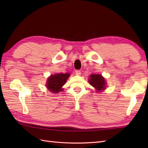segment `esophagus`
<instances>
[{"mask_svg": "<svg viewBox=\"0 0 148 148\" xmlns=\"http://www.w3.org/2000/svg\"><path fill=\"white\" fill-rule=\"evenodd\" d=\"M75 73H76V74L77 75V76H79V75H81V71H79V70H76V71H75Z\"/></svg>", "mask_w": 148, "mask_h": 148, "instance_id": "esophagus-1", "label": "esophagus"}]
</instances>
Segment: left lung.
Returning <instances> with one entry per match:
<instances>
[{
    "mask_svg": "<svg viewBox=\"0 0 148 148\" xmlns=\"http://www.w3.org/2000/svg\"><path fill=\"white\" fill-rule=\"evenodd\" d=\"M90 84L95 88L98 92L103 90L106 88V81L100 74H92L89 79Z\"/></svg>",
    "mask_w": 148,
    "mask_h": 148,
    "instance_id": "1",
    "label": "left lung"
}]
</instances>
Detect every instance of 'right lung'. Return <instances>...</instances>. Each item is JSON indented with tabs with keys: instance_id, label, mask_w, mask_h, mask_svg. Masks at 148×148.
<instances>
[{
	"instance_id": "right-lung-1",
	"label": "right lung",
	"mask_w": 148,
	"mask_h": 148,
	"mask_svg": "<svg viewBox=\"0 0 148 148\" xmlns=\"http://www.w3.org/2000/svg\"><path fill=\"white\" fill-rule=\"evenodd\" d=\"M69 76H70V74L69 73L51 75L47 81L46 86L50 92L57 93L63 90L62 89V87L65 83Z\"/></svg>"
}]
</instances>
